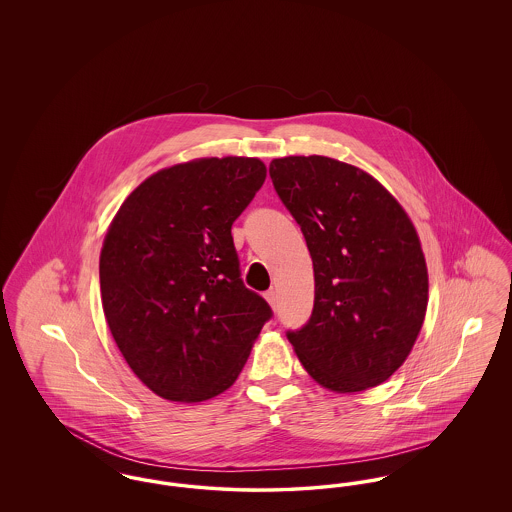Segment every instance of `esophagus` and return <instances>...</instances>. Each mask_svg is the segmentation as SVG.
Instances as JSON below:
<instances>
[{"label": "esophagus", "mask_w": 512, "mask_h": 512, "mask_svg": "<svg viewBox=\"0 0 512 512\" xmlns=\"http://www.w3.org/2000/svg\"><path fill=\"white\" fill-rule=\"evenodd\" d=\"M265 299H267L268 305H270L272 309H276V307H278V295H276L274 290H268V292L265 293Z\"/></svg>", "instance_id": "1"}]
</instances>
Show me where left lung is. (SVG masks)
<instances>
[{
  "label": "left lung",
  "instance_id": "1",
  "mask_svg": "<svg viewBox=\"0 0 512 512\" xmlns=\"http://www.w3.org/2000/svg\"><path fill=\"white\" fill-rule=\"evenodd\" d=\"M268 172L315 270L311 318L286 334L301 365L338 393L380 386L409 357L428 307L413 222L376 178L336 159L284 157Z\"/></svg>",
  "mask_w": 512,
  "mask_h": 512
}]
</instances>
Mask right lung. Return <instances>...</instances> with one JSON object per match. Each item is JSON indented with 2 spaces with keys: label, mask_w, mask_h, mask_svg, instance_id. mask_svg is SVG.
<instances>
[{
  "label": "right lung",
  "mask_w": 512,
  "mask_h": 512,
  "mask_svg": "<svg viewBox=\"0 0 512 512\" xmlns=\"http://www.w3.org/2000/svg\"><path fill=\"white\" fill-rule=\"evenodd\" d=\"M255 157H209L151 174L111 222L101 305L124 361L149 390L199 403L240 376L272 309L240 278L232 224L259 192Z\"/></svg>",
  "instance_id": "1"
}]
</instances>
